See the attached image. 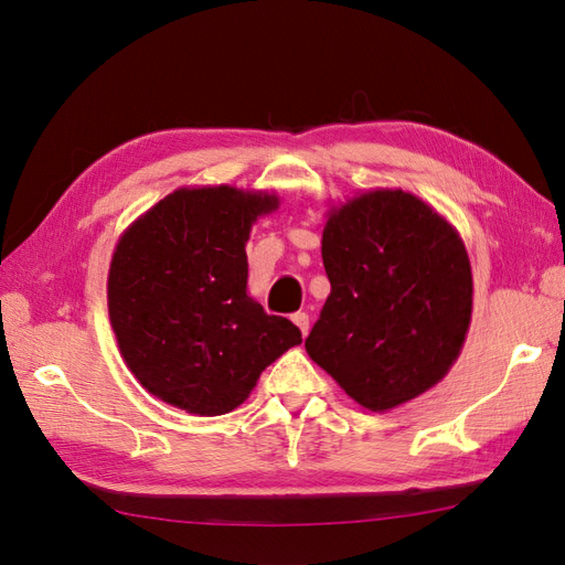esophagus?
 Returning <instances> with one entry per match:
<instances>
[{
	"mask_svg": "<svg viewBox=\"0 0 565 565\" xmlns=\"http://www.w3.org/2000/svg\"><path fill=\"white\" fill-rule=\"evenodd\" d=\"M292 320H295V324H297V328L301 330V334H303V337L309 334V330H311V320H309V313L299 311V313H295V316H292Z\"/></svg>",
	"mask_w": 565,
	"mask_h": 565,
	"instance_id": "1",
	"label": "esophagus"
}]
</instances>
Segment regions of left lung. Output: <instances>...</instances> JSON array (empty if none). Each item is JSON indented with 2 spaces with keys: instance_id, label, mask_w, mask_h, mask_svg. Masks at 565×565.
<instances>
[{
  "instance_id": "1",
  "label": "left lung",
  "mask_w": 565,
  "mask_h": 565,
  "mask_svg": "<svg viewBox=\"0 0 565 565\" xmlns=\"http://www.w3.org/2000/svg\"><path fill=\"white\" fill-rule=\"evenodd\" d=\"M332 292L306 351L363 407H396L446 377L471 320V266L455 228L403 191H374L322 231Z\"/></svg>"
}]
</instances>
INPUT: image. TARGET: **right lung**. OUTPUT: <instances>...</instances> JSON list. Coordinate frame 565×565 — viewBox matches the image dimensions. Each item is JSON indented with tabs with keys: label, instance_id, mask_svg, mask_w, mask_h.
I'll list each match as a JSON object with an SVG mask.
<instances>
[{
	"label": "right lung",
	"instance_id": "add662e5",
	"mask_svg": "<svg viewBox=\"0 0 565 565\" xmlns=\"http://www.w3.org/2000/svg\"><path fill=\"white\" fill-rule=\"evenodd\" d=\"M278 200L237 188H181L117 243L108 311L134 377L193 415H226L301 332L247 297L252 224Z\"/></svg>",
	"mask_w": 565,
	"mask_h": 565
}]
</instances>
